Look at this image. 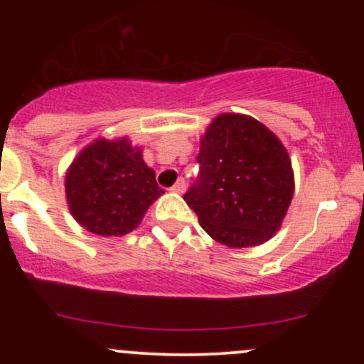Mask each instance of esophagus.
Returning a JSON list of instances; mask_svg holds the SVG:
<instances>
[{"label":"esophagus","mask_w":364,"mask_h":364,"mask_svg":"<svg viewBox=\"0 0 364 364\" xmlns=\"http://www.w3.org/2000/svg\"><path fill=\"white\" fill-rule=\"evenodd\" d=\"M185 190H186V183L183 178H179L178 181L174 183V186L171 188V191H174V193H185Z\"/></svg>","instance_id":"34e87169"}]
</instances>
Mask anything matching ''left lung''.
Masks as SVG:
<instances>
[{"instance_id":"left-lung-1","label":"left lung","mask_w":364,"mask_h":364,"mask_svg":"<svg viewBox=\"0 0 364 364\" xmlns=\"http://www.w3.org/2000/svg\"><path fill=\"white\" fill-rule=\"evenodd\" d=\"M200 178L185 202L212 240L229 248L265 243L281 229L294 195L282 141L252 116L223 112L200 139Z\"/></svg>"}]
</instances>
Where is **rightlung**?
<instances>
[{"instance_id": "add662e5", "label": "right lung", "mask_w": 364, "mask_h": 364, "mask_svg": "<svg viewBox=\"0 0 364 364\" xmlns=\"http://www.w3.org/2000/svg\"><path fill=\"white\" fill-rule=\"evenodd\" d=\"M65 193L73 219L97 236H124L139 228L164 193L141 149L127 136L95 139L66 171Z\"/></svg>"}]
</instances>
